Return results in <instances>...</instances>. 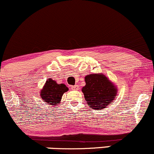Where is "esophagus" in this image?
I'll use <instances>...</instances> for the list:
<instances>
[{
  "label": "esophagus",
  "mask_w": 154,
  "mask_h": 154,
  "mask_svg": "<svg viewBox=\"0 0 154 154\" xmlns=\"http://www.w3.org/2000/svg\"><path fill=\"white\" fill-rule=\"evenodd\" d=\"M72 90H74V91H77V90H79V86L77 85H74V86H72Z\"/></svg>",
  "instance_id": "34e87169"
}]
</instances>
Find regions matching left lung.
Returning <instances> with one entry per match:
<instances>
[{
  "label": "left lung",
  "mask_w": 154,
  "mask_h": 154,
  "mask_svg": "<svg viewBox=\"0 0 154 154\" xmlns=\"http://www.w3.org/2000/svg\"><path fill=\"white\" fill-rule=\"evenodd\" d=\"M82 93L89 107L103 109L109 106L117 96V88L103 74H91L85 77Z\"/></svg>",
  "instance_id": "obj_1"
}]
</instances>
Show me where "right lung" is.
<instances>
[{
	"label": "right lung",
	"instance_id": "right-lung-1",
	"mask_svg": "<svg viewBox=\"0 0 154 154\" xmlns=\"http://www.w3.org/2000/svg\"><path fill=\"white\" fill-rule=\"evenodd\" d=\"M68 91L69 88L66 85L63 83L58 84L56 81L49 78L41 90L40 96L45 102L50 105L57 106L60 104L63 94Z\"/></svg>",
	"mask_w": 154,
	"mask_h": 154
}]
</instances>
